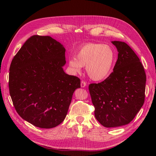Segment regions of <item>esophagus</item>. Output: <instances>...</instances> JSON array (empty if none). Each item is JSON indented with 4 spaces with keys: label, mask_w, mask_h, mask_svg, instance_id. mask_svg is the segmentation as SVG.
<instances>
[{
    "label": "esophagus",
    "mask_w": 156,
    "mask_h": 156,
    "mask_svg": "<svg viewBox=\"0 0 156 156\" xmlns=\"http://www.w3.org/2000/svg\"><path fill=\"white\" fill-rule=\"evenodd\" d=\"M86 86H87L86 82H85L84 81H81V87L84 88V87H85Z\"/></svg>",
    "instance_id": "esophagus-1"
}]
</instances>
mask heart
<instances>
[{
  "label": "heart",
  "instance_id": "b5f03b06",
  "mask_svg": "<svg viewBox=\"0 0 156 156\" xmlns=\"http://www.w3.org/2000/svg\"><path fill=\"white\" fill-rule=\"evenodd\" d=\"M115 62V53L112 48L102 44L87 43L81 45L75 57H71L68 63L71 70L80 73L85 66L88 76L94 81L107 78Z\"/></svg>",
  "mask_w": 156,
  "mask_h": 156
}]
</instances>
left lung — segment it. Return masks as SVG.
<instances>
[{"label":"left lung","mask_w":156,"mask_h":156,"mask_svg":"<svg viewBox=\"0 0 156 156\" xmlns=\"http://www.w3.org/2000/svg\"><path fill=\"white\" fill-rule=\"evenodd\" d=\"M111 43L118 52L112 73L102 82L89 85L95 118L107 128L133 119L144 105L146 83L144 68L132 49L119 41Z\"/></svg>","instance_id":"obj_1"}]
</instances>
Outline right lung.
Segmentation results:
<instances>
[{
	"mask_svg": "<svg viewBox=\"0 0 156 156\" xmlns=\"http://www.w3.org/2000/svg\"><path fill=\"white\" fill-rule=\"evenodd\" d=\"M66 49L49 36L34 35L10 66L9 93L16 111L37 127L52 128L64 120L80 80L63 69Z\"/></svg>",
	"mask_w": 156,
	"mask_h": 156,
	"instance_id": "add662e5",
	"label": "right lung"
}]
</instances>
